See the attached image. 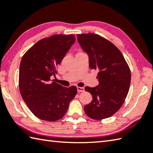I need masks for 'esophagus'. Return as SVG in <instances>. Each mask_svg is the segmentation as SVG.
<instances>
[{"instance_id":"34e87169","label":"esophagus","mask_w":153,"mask_h":153,"mask_svg":"<svg viewBox=\"0 0 153 153\" xmlns=\"http://www.w3.org/2000/svg\"><path fill=\"white\" fill-rule=\"evenodd\" d=\"M77 91H78V92H82V91H84V88H83V87H77Z\"/></svg>"}]
</instances>
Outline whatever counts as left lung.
I'll return each mask as SVG.
<instances>
[{
    "label": "left lung",
    "mask_w": 153,
    "mask_h": 153,
    "mask_svg": "<svg viewBox=\"0 0 153 153\" xmlns=\"http://www.w3.org/2000/svg\"><path fill=\"white\" fill-rule=\"evenodd\" d=\"M77 41L88 54L90 68L98 69L99 84L86 86L93 100L84 106L88 117L94 120L110 118L124 104L129 91L131 74L123 53L114 44L95 33L77 34Z\"/></svg>",
    "instance_id": "left-lung-1"
}]
</instances>
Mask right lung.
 I'll return each mask as SVG.
<instances>
[{
    "label": "right lung",
    "instance_id": "obj_1",
    "mask_svg": "<svg viewBox=\"0 0 153 153\" xmlns=\"http://www.w3.org/2000/svg\"><path fill=\"white\" fill-rule=\"evenodd\" d=\"M75 41L73 34L52 35L37 41L22 57L19 90L29 110L41 120L62 118L77 94L76 86L63 87L50 78Z\"/></svg>",
    "mask_w": 153,
    "mask_h": 153
}]
</instances>
